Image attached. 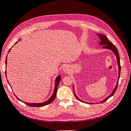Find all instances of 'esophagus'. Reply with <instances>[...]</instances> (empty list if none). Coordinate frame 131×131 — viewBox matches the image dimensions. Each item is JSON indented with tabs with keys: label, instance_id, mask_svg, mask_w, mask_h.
<instances>
[{
	"label": "esophagus",
	"instance_id": "obj_1",
	"mask_svg": "<svg viewBox=\"0 0 131 131\" xmlns=\"http://www.w3.org/2000/svg\"><path fill=\"white\" fill-rule=\"evenodd\" d=\"M63 71L65 72H69L70 71V67H69L67 66H65L63 68Z\"/></svg>",
	"mask_w": 131,
	"mask_h": 131
}]
</instances>
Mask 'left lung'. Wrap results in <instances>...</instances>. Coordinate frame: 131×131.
I'll return each mask as SVG.
<instances>
[{"label": "left lung", "instance_id": "8db88e82", "mask_svg": "<svg viewBox=\"0 0 131 131\" xmlns=\"http://www.w3.org/2000/svg\"><path fill=\"white\" fill-rule=\"evenodd\" d=\"M97 35L100 38V41L99 42V44L100 45H103L104 46L103 47V48H107V49H110L111 50H112L114 53L115 54V55L116 56V57H117V62H118V68H119V76H118V81H117V85H116L115 89H114L113 91L112 92V93H111L108 97L106 98V99H105L103 101H101V103H104L105 102V101H106V100H107L108 99H109L110 97H111L112 95H113V94L115 93V91H117V88H118V81H119V78H120V70H121V66H120V57H119V53H118V50L117 48H116V47L113 44L112 42H111V41H110L108 38L106 37L105 36L103 35H99V34H97ZM74 91V90H73ZM74 95L75 96V98L78 99V100H79L80 101H81V102H83V103H86V102H85V101H83L81 100L80 99H79L78 97H77V96L76 95L75 92H74ZM89 104H91V103H88ZM92 104H94V103H92Z\"/></svg>", "mask_w": 131, "mask_h": 131}]
</instances>
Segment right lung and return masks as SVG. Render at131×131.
Instances as JSON below:
<instances>
[{
    "instance_id": "1",
    "label": "right lung",
    "mask_w": 131,
    "mask_h": 131,
    "mask_svg": "<svg viewBox=\"0 0 131 131\" xmlns=\"http://www.w3.org/2000/svg\"><path fill=\"white\" fill-rule=\"evenodd\" d=\"M17 43V42L15 43V44H16V43ZM10 50H11V48L9 50V51H8L9 52V51H10ZM5 65H6H6H7V57L6 58ZM5 74L6 75V72H5ZM60 80H61V76H60V75H58L56 78V85H55V88H54V92H53V93L52 94V95L51 96V97L49 99H48V100L45 101V102H43V103H32V104H31V103H26V102H24V101H23V103H25L26 105H28L29 106H31V107H41V106H44L45 105H47L48 104L51 103L52 101L54 100L56 96L57 92V90H58V85H59V83ZM8 83L9 84L8 82ZM16 96L17 98L18 99H19V100L20 101V100L19 99V98H18V97H17L16 95Z\"/></svg>"
}]
</instances>
